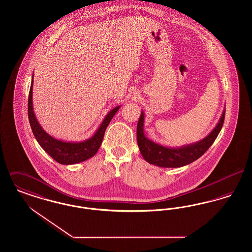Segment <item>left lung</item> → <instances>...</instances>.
<instances>
[{
  "label": "left lung",
  "instance_id": "1",
  "mask_svg": "<svg viewBox=\"0 0 252 252\" xmlns=\"http://www.w3.org/2000/svg\"><path fill=\"white\" fill-rule=\"evenodd\" d=\"M225 111L226 109L223 110L220 120L208 136L199 142L180 147L163 146L147 139L144 135V113L142 111L137 125V142L142 156L147 162L158 167L177 168L190 164L202 156L216 141L224 124Z\"/></svg>",
  "mask_w": 252,
  "mask_h": 252
}]
</instances>
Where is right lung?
<instances>
[{
    "label": "right lung",
    "instance_id": "obj_1",
    "mask_svg": "<svg viewBox=\"0 0 252 252\" xmlns=\"http://www.w3.org/2000/svg\"><path fill=\"white\" fill-rule=\"evenodd\" d=\"M33 83L34 81L32 78L28 96V118L33 134L38 144L42 147V149L46 153H48V155L52 157L56 161H58L60 164L65 165L78 163L94 156L103 142L104 134L108 127L109 122L113 118V116L118 111L121 106L112 108L108 112L102 124L100 125V126L98 127V129L94 134V136L91 137L90 139L77 143L63 142L50 136L47 132L44 131V129L40 126V125L36 120L33 110L32 102Z\"/></svg>",
    "mask_w": 252,
    "mask_h": 252
}]
</instances>
